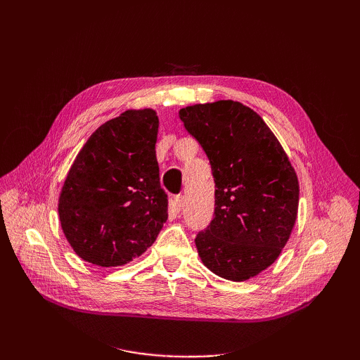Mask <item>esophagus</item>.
<instances>
[{
	"label": "esophagus",
	"mask_w": 360,
	"mask_h": 360,
	"mask_svg": "<svg viewBox=\"0 0 360 360\" xmlns=\"http://www.w3.org/2000/svg\"><path fill=\"white\" fill-rule=\"evenodd\" d=\"M172 204L177 210H180L183 207V197H181V195H176V197H174V200H172Z\"/></svg>",
	"instance_id": "1"
}]
</instances>
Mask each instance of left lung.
<instances>
[{
  "label": "left lung",
  "instance_id": "obj_1",
  "mask_svg": "<svg viewBox=\"0 0 360 360\" xmlns=\"http://www.w3.org/2000/svg\"><path fill=\"white\" fill-rule=\"evenodd\" d=\"M180 120L210 160L214 217L195 245L204 266L246 281L275 263L297 217L299 181L255 111L234 101L181 108Z\"/></svg>",
  "mask_w": 360,
  "mask_h": 360
}]
</instances>
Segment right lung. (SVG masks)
I'll return each instance as SVG.
<instances>
[{"label": "right lung", "instance_id": "add662e5", "mask_svg": "<svg viewBox=\"0 0 360 360\" xmlns=\"http://www.w3.org/2000/svg\"><path fill=\"white\" fill-rule=\"evenodd\" d=\"M159 118L129 110L84 144L58 200L63 233L76 255L115 267L143 255L168 219L156 159Z\"/></svg>", "mask_w": 360, "mask_h": 360}]
</instances>
